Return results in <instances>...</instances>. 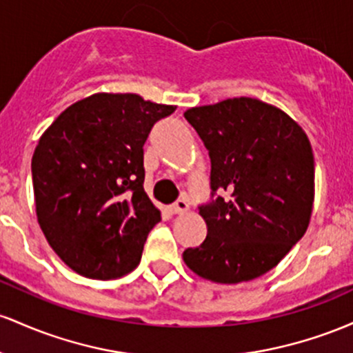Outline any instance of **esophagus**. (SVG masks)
<instances>
[{
    "label": "esophagus",
    "mask_w": 353,
    "mask_h": 353,
    "mask_svg": "<svg viewBox=\"0 0 353 353\" xmlns=\"http://www.w3.org/2000/svg\"><path fill=\"white\" fill-rule=\"evenodd\" d=\"M188 210V201L187 200H176L175 203L170 207V212L172 213H185Z\"/></svg>",
    "instance_id": "esophagus-1"
}]
</instances>
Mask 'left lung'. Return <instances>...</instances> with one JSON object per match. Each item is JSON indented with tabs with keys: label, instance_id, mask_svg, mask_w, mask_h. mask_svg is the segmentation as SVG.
I'll use <instances>...</instances> for the list:
<instances>
[{
	"label": "left lung",
	"instance_id": "1",
	"mask_svg": "<svg viewBox=\"0 0 353 353\" xmlns=\"http://www.w3.org/2000/svg\"><path fill=\"white\" fill-rule=\"evenodd\" d=\"M185 118L208 150L212 200L198 207L207 239L183 260L212 282H248L307 232L315 187L310 141L287 113L255 98L196 106Z\"/></svg>",
	"mask_w": 353,
	"mask_h": 353
}]
</instances>
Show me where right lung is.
Returning <instances> with one entry per match:
<instances>
[{
    "mask_svg": "<svg viewBox=\"0 0 353 353\" xmlns=\"http://www.w3.org/2000/svg\"><path fill=\"white\" fill-rule=\"evenodd\" d=\"M175 106L97 93L66 108L33 160L38 223L57 255L88 279L126 275L161 220L143 190V145Z\"/></svg>",
    "mask_w": 353,
    "mask_h": 353,
    "instance_id": "1",
    "label": "right lung"
}]
</instances>
